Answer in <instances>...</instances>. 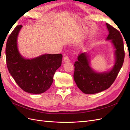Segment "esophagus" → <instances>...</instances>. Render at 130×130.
<instances>
[{"label":"esophagus","instance_id":"esophagus-1","mask_svg":"<svg viewBox=\"0 0 130 130\" xmlns=\"http://www.w3.org/2000/svg\"><path fill=\"white\" fill-rule=\"evenodd\" d=\"M70 61V59H69V57H68V56H64V61L65 62H69Z\"/></svg>","mask_w":130,"mask_h":130}]
</instances>
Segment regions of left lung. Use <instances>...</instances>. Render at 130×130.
Listing matches in <instances>:
<instances>
[{
  "label": "left lung",
  "mask_w": 130,
  "mask_h": 130,
  "mask_svg": "<svg viewBox=\"0 0 130 130\" xmlns=\"http://www.w3.org/2000/svg\"><path fill=\"white\" fill-rule=\"evenodd\" d=\"M109 31L107 40H111L115 50L116 62L110 71L97 73L90 68L85 53L78 55L75 62L74 79L77 87L86 94H93L109 88L116 79L121 69L125 58L124 45L122 37L118 30L106 23Z\"/></svg>",
  "instance_id": "8db88e82"
}]
</instances>
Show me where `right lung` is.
I'll list each match as a JSON object with an SVG mask.
<instances>
[{
	"label": "right lung",
	"instance_id": "add662e5",
	"mask_svg": "<svg viewBox=\"0 0 130 130\" xmlns=\"http://www.w3.org/2000/svg\"><path fill=\"white\" fill-rule=\"evenodd\" d=\"M22 25H17L8 37L5 47L9 72L24 91L38 94L50 88L55 72L61 65L62 55L44 54L32 59H24L17 47V37Z\"/></svg>",
	"mask_w": 130,
	"mask_h": 130
}]
</instances>
